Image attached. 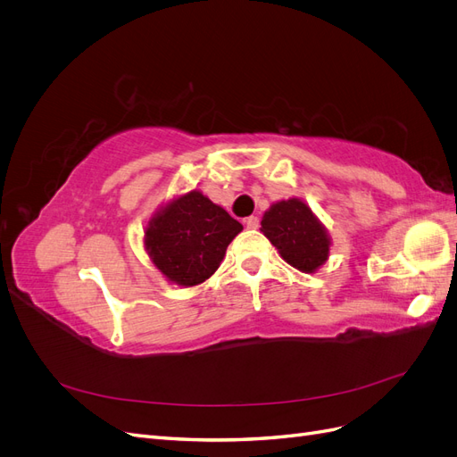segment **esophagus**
<instances>
[{
    "instance_id": "obj_1",
    "label": "esophagus",
    "mask_w": 457,
    "mask_h": 457,
    "mask_svg": "<svg viewBox=\"0 0 457 457\" xmlns=\"http://www.w3.org/2000/svg\"><path fill=\"white\" fill-rule=\"evenodd\" d=\"M245 227H247V228H257V227H259V217H255V215L247 217V219H245Z\"/></svg>"
}]
</instances>
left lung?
Instances as JSON below:
<instances>
[{
    "instance_id": "left-lung-1",
    "label": "left lung",
    "mask_w": 457,
    "mask_h": 457,
    "mask_svg": "<svg viewBox=\"0 0 457 457\" xmlns=\"http://www.w3.org/2000/svg\"><path fill=\"white\" fill-rule=\"evenodd\" d=\"M261 232L280 252L282 259L301 272H314L328 261L329 234L311 207L299 198L272 204L262 215Z\"/></svg>"
}]
</instances>
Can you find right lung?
I'll return each mask as SVG.
<instances>
[{
    "mask_svg": "<svg viewBox=\"0 0 457 457\" xmlns=\"http://www.w3.org/2000/svg\"><path fill=\"white\" fill-rule=\"evenodd\" d=\"M242 225L200 190L171 200L145 230V247L156 269L177 286H198L219 269Z\"/></svg>",
    "mask_w": 457,
    "mask_h": 457,
    "instance_id": "add662e5",
    "label": "right lung"
}]
</instances>
